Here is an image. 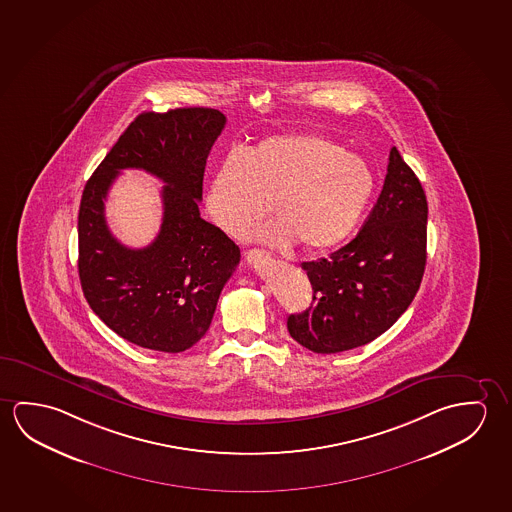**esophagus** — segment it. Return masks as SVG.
<instances>
[{"label":"esophagus","instance_id":"34e87169","mask_svg":"<svg viewBox=\"0 0 512 512\" xmlns=\"http://www.w3.org/2000/svg\"><path fill=\"white\" fill-rule=\"evenodd\" d=\"M245 258H247V261L252 263V265H258V263H265V261L270 260V256H268L267 252L260 251V249L247 252Z\"/></svg>","mask_w":512,"mask_h":512}]
</instances>
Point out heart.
<instances>
[{
  "label": "heart",
  "instance_id": "1",
  "mask_svg": "<svg viewBox=\"0 0 512 512\" xmlns=\"http://www.w3.org/2000/svg\"><path fill=\"white\" fill-rule=\"evenodd\" d=\"M374 190V171L361 156L322 135L284 133L226 158L211 179L206 208L222 233L242 240L274 203L281 220L256 240L324 252L349 238Z\"/></svg>",
  "mask_w": 512,
  "mask_h": 512
}]
</instances>
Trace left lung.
Segmentation results:
<instances>
[{"mask_svg":"<svg viewBox=\"0 0 512 512\" xmlns=\"http://www.w3.org/2000/svg\"><path fill=\"white\" fill-rule=\"evenodd\" d=\"M427 197L391 147L381 195L356 238L329 258L304 261L313 288L288 333L317 354L356 349L386 333L409 308L427 261Z\"/></svg>","mask_w":512,"mask_h":512,"instance_id":"obj_1","label":"left lung"}]
</instances>
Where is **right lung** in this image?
<instances>
[{
    "label": "right lung",
    "instance_id": "add662e5",
    "mask_svg": "<svg viewBox=\"0 0 512 512\" xmlns=\"http://www.w3.org/2000/svg\"><path fill=\"white\" fill-rule=\"evenodd\" d=\"M224 126L226 115L213 108L144 112L83 190V295L114 333L138 347L176 354L201 340L240 261L238 245L199 213L206 160ZM124 168L149 171L166 183L163 228L144 250L122 246L105 226V195Z\"/></svg>",
    "mask_w": 512,
    "mask_h": 512
}]
</instances>
